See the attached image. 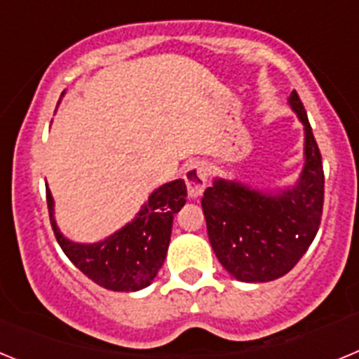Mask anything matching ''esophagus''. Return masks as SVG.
<instances>
[{"label":"esophagus","mask_w":359,"mask_h":359,"mask_svg":"<svg viewBox=\"0 0 359 359\" xmlns=\"http://www.w3.org/2000/svg\"><path fill=\"white\" fill-rule=\"evenodd\" d=\"M183 180L187 183V190H189V196L192 199L199 198L203 194V190L207 187L208 180V169L207 165L201 163V161H196V163H190L189 167L183 172Z\"/></svg>","instance_id":"1"}]
</instances>
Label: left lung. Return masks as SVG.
<instances>
[{"instance_id": "8db88e82", "label": "left lung", "mask_w": 359, "mask_h": 359, "mask_svg": "<svg viewBox=\"0 0 359 359\" xmlns=\"http://www.w3.org/2000/svg\"><path fill=\"white\" fill-rule=\"evenodd\" d=\"M290 106L304 123L306 163L297 185L264 194L239 182L215 177L201 207L219 262L243 282H269L294 268L315 239L323 208V167L307 113L297 91Z\"/></svg>"}]
</instances>
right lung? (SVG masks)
<instances>
[{
    "label": "right lung",
    "mask_w": 359,
    "mask_h": 359,
    "mask_svg": "<svg viewBox=\"0 0 359 359\" xmlns=\"http://www.w3.org/2000/svg\"><path fill=\"white\" fill-rule=\"evenodd\" d=\"M185 201L183 180L165 183L149 196L131 223L100 243L82 244L66 239L57 228L53 198L46 190L50 223L66 257L95 284L123 293L144 290L156 277L169 250L174 214L182 210Z\"/></svg>",
    "instance_id": "right-lung-1"
}]
</instances>
